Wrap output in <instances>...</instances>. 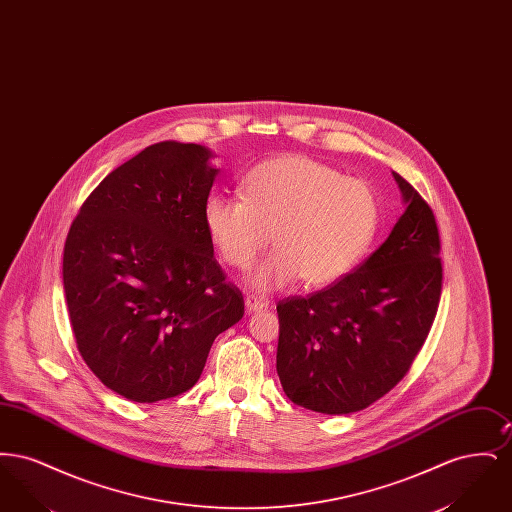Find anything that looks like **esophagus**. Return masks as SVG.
<instances>
[{
  "instance_id": "obj_1",
  "label": "esophagus",
  "mask_w": 512,
  "mask_h": 512,
  "mask_svg": "<svg viewBox=\"0 0 512 512\" xmlns=\"http://www.w3.org/2000/svg\"><path fill=\"white\" fill-rule=\"evenodd\" d=\"M245 307H247L249 313H257V311L267 309L268 303L265 299L257 297V295H247V297H245Z\"/></svg>"
}]
</instances>
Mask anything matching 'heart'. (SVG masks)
I'll use <instances>...</instances> for the list:
<instances>
[{
  "mask_svg": "<svg viewBox=\"0 0 512 512\" xmlns=\"http://www.w3.org/2000/svg\"><path fill=\"white\" fill-rule=\"evenodd\" d=\"M203 220L220 259L247 268L272 242L278 245L249 274L257 290L292 284H332L361 263L378 226L372 186L305 155H282L251 169L244 197L213 195Z\"/></svg>",
  "mask_w": 512,
  "mask_h": 512,
  "instance_id": "obj_1",
  "label": "heart"
}]
</instances>
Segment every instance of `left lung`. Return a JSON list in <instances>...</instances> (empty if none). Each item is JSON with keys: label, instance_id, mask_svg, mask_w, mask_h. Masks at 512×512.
I'll return each instance as SVG.
<instances>
[{"label": "left lung", "instance_id": "8db88e82", "mask_svg": "<svg viewBox=\"0 0 512 512\" xmlns=\"http://www.w3.org/2000/svg\"><path fill=\"white\" fill-rule=\"evenodd\" d=\"M405 213L355 272L278 301L276 370L288 399L324 414L363 411L409 372L438 313L443 268L436 217L393 172Z\"/></svg>", "mask_w": 512, "mask_h": 512}]
</instances>
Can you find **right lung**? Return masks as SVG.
Listing matches in <instances>:
<instances>
[{"instance_id": "right-lung-1", "label": "right lung", "mask_w": 512, "mask_h": 512, "mask_svg": "<svg viewBox=\"0 0 512 512\" xmlns=\"http://www.w3.org/2000/svg\"><path fill=\"white\" fill-rule=\"evenodd\" d=\"M197 144L159 142L109 172L63 251L76 347L103 386L136 403L194 388L220 332L244 317L203 211L217 169Z\"/></svg>"}]
</instances>
